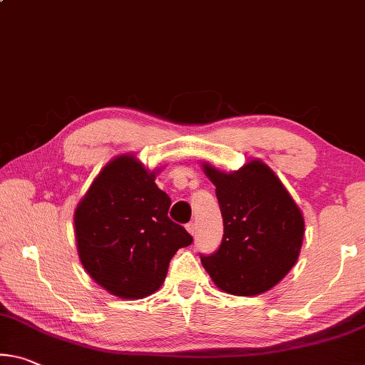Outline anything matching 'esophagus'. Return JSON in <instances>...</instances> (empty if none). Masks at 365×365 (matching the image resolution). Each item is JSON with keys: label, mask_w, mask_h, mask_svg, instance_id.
<instances>
[{"label": "esophagus", "mask_w": 365, "mask_h": 365, "mask_svg": "<svg viewBox=\"0 0 365 365\" xmlns=\"http://www.w3.org/2000/svg\"><path fill=\"white\" fill-rule=\"evenodd\" d=\"M187 230H188V232L192 234V235H195V234H196V224H195V222H188V224H187Z\"/></svg>", "instance_id": "obj_1"}]
</instances>
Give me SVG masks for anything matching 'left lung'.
Returning a JSON list of instances; mask_svg holds the SVG:
<instances>
[{
	"label": "left lung",
	"instance_id": "left-lung-1",
	"mask_svg": "<svg viewBox=\"0 0 365 365\" xmlns=\"http://www.w3.org/2000/svg\"><path fill=\"white\" fill-rule=\"evenodd\" d=\"M222 212L221 245L201 263L214 284L234 296L269 291L297 262L302 212L268 165L252 160L225 173L205 165Z\"/></svg>",
	"mask_w": 365,
	"mask_h": 365
}]
</instances>
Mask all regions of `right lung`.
<instances>
[{"mask_svg":"<svg viewBox=\"0 0 365 365\" xmlns=\"http://www.w3.org/2000/svg\"><path fill=\"white\" fill-rule=\"evenodd\" d=\"M131 155L97 175L74 212L81 263L97 284L121 299L162 286L175 252L193 237L167 216L170 198Z\"/></svg>","mask_w":365,"mask_h":365,"instance_id":"add662e5","label":"right lung"}]
</instances>
